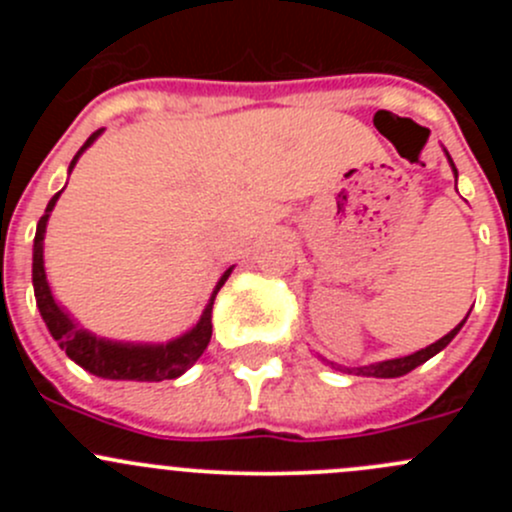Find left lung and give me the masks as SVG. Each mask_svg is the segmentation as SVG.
<instances>
[{
	"mask_svg": "<svg viewBox=\"0 0 512 512\" xmlns=\"http://www.w3.org/2000/svg\"><path fill=\"white\" fill-rule=\"evenodd\" d=\"M446 158H448V163H451L453 175H456V180H458V170H456V165H453L451 156H448V151H446ZM468 314H471V312H468ZM468 314H466V319H468ZM466 319H463V322L458 324V327H453L451 332L446 334V337L438 339V342L428 344L426 349H418V352L409 354V356H399V359H384V361H376V364H366V366H342V364H334V361H327V359H322V361L332 364V369L347 371V374L374 376V379H396V376L409 374V371H414L416 366H421L423 361H428V359H431V356H436L438 352H441V349H446L448 344H451V339L456 337L458 332H461V327H463V324H466Z\"/></svg>",
	"mask_w": 512,
	"mask_h": 512,
	"instance_id": "obj_1",
	"label": "left lung"
}]
</instances>
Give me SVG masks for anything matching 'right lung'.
<instances>
[{"mask_svg": "<svg viewBox=\"0 0 512 512\" xmlns=\"http://www.w3.org/2000/svg\"><path fill=\"white\" fill-rule=\"evenodd\" d=\"M103 133V128H98L96 133H91L89 141L79 148L74 160L69 165V175L74 170L76 160L81 158V153L86 148L94 146V141ZM64 193V188L49 200L44 215L36 223V235H34V257H32V282H34V297L36 307H39L41 319H44L46 329H49L51 337L56 339L61 349L71 361L86 369L89 374L101 376V379L111 381H163V379H178L183 376L195 361L200 359V354L208 347L210 337H213V304L218 297L220 287L225 285L230 272L235 270V265L227 267L220 275L218 285H215L213 294H210L208 304H205L203 314H200L198 322L183 332L180 337L170 339L165 344H151V342H116V339L96 337L89 329L79 327L74 317L61 307L59 302L51 294L49 280H46L44 270V235H46V223L51 218V210H54L56 200Z\"/></svg>", "mask_w": 512, "mask_h": 512, "instance_id": "obj_1", "label": "right lung"}]
</instances>
